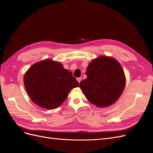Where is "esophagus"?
Returning <instances> with one entry per match:
<instances>
[{
  "instance_id": "1",
  "label": "esophagus",
  "mask_w": 153,
  "mask_h": 153,
  "mask_svg": "<svg viewBox=\"0 0 153 153\" xmlns=\"http://www.w3.org/2000/svg\"><path fill=\"white\" fill-rule=\"evenodd\" d=\"M77 81L79 82V83H80V82L81 81V80H82V77H77Z\"/></svg>"
}]
</instances>
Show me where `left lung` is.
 I'll use <instances>...</instances> for the list:
<instances>
[{
    "label": "left lung",
    "instance_id": "left-lung-1",
    "mask_svg": "<svg viewBox=\"0 0 153 153\" xmlns=\"http://www.w3.org/2000/svg\"><path fill=\"white\" fill-rule=\"evenodd\" d=\"M87 78L80 82L86 99L98 107L115 103L124 90L126 79L120 63L116 59L101 56L87 67Z\"/></svg>",
    "mask_w": 153,
    "mask_h": 153
}]
</instances>
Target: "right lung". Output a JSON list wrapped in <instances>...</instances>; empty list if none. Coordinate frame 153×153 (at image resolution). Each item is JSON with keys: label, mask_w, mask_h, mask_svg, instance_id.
<instances>
[{"label": "right lung", "mask_w": 153, "mask_h": 153, "mask_svg": "<svg viewBox=\"0 0 153 153\" xmlns=\"http://www.w3.org/2000/svg\"><path fill=\"white\" fill-rule=\"evenodd\" d=\"M26 91L38 106L53 110L59 106L79 82L59 62L45 59L30 67L24 75Z\"/></svg>", "instance_id": "obj_1"}]
</instances>
